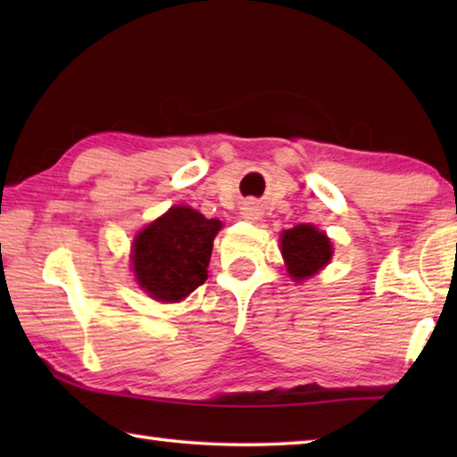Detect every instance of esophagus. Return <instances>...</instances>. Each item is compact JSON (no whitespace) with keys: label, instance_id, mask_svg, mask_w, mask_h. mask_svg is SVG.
Returning a JSON list of instances; mask_svg holds the SVG:
<instances>
[{"label":"esophagus","instance_id":"34e87169","mask_svg":"<svg viewBox=\"0 0 457 457\" xmlns=\"http://www.w3.org/2000/svg\"><path fill=\"white\" fill-rule=\"evenodd\" d=\"M239 213H242V218L247 221L260 220V207L253 204V201H245V204L242 205V210H239Z\"/></svg>","mask_w":457,"mask_h":457}]
</instances>
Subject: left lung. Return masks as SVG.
Masks as SVG:
<instances>
[{"mask_svg":"<svg viewBox=\"0 0 457 457\" xmlns=\"http://www.w3.org/2000/svg\"><path fill=\"white\" fill-rule=\"evenodd\" d=\"M280 250L286 270L296 282L314 276L332 258L328 236L311 223H300L292 229H284L280 236Z\"/></svg>","mask_w":457,"mask_h":457,"instance_id":"left-lung-1","label":"left lung"}]
</instances>
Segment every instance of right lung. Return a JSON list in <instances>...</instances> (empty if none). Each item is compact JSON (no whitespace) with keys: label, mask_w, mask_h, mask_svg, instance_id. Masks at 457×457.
Masks as SVG:
<instances>
[{"label":"right lung","mask_w":457,"mask_h":457,"mask_svg":"<svg viewBox=\"0 0 457 457\" xmlns=\"http://www.w3.org/2000/svg\"><path fill=\"white\" fill-rule=\"evenodd\" d=\"M220 220H207L187 205H173L133 242V272L141 288L159 303H179L207 280Z\"/></svg>","instance_id":"1"}]
</instances>
